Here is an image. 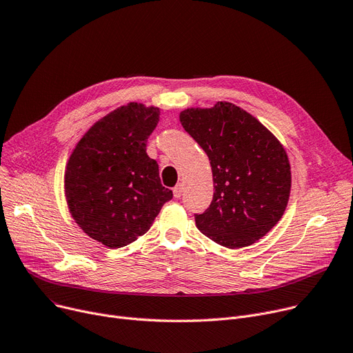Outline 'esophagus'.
Instances as JSON below:
<instances>
[{
  "label": "esophagus",
  "instance_id": "obj_1",
  "mask_svg": "<svg viewBox=\"0 0 353 353\" xmlns=\"http://www.w3.org/2000/svg\"><path fill=\"white\" fill-rule=\"evenodd\" d=\"M172 191H174V196H175V198H181V196H182V192H183V183H178V185L172 189Z\"/></svg>",
  "mask_w": 353,
  "mask_h": 353
}]
</instances>
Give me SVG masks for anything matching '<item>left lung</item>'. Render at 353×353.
<instances>
[{"label": "left lung", "instance_id": "left-lung-1", "mask_svg": "<svg viewBox=\"0 0 353 353\" xmlns=\"http://www.w3.org/2000/svg\"><path fill=\"white\" fill-rule=\"evenodd\" d=\"M179 120L206 152L213 175V199L195 214L196 228L229 249L253 245L277 225L288 203L291 170L284 147L228 101L186 108Z\"/></svg>", "mask_w": 353, "mask_h": 353}]
</instances>
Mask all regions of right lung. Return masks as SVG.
Masks as SVG:
<instances>
[{
  "label": "right lung",
  "instance_id": "right-lung-1",
  "mask_svg": "<svg viewBox=\"0 0 353 353\" xmlns=\"http://www.w3.org/2000/svg\"><path fill=\"white\" fill-rule=\"evenodd\" d=\"M158 121V107L121 105L90 127L68 161L65 194L73 219L110 249L147 233L172 199L145 151Z\"/></svg>",
  "mask_w": 353,
  "mask_h": 353
}]
</instances>
